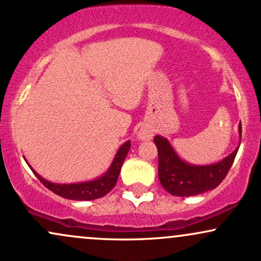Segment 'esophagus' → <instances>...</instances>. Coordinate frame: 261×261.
<instances>
[{
    "label": "esophagus",
    "instance_id": "obj_1",
    "mask_svg": "<svg viewBox=\"0 0 261 261\" xmlns=\"http://www.w3.org/2000/svg\"><path fill=\"white\" fill-rule=\"evenodd\" d=\"M152 136H153V133H152L151 130H148V128H141V130L139 131V139L140 140H151Z\"/></svg>",
    "mask_w": 261,
    "mask_h": 261
}]
</instances>
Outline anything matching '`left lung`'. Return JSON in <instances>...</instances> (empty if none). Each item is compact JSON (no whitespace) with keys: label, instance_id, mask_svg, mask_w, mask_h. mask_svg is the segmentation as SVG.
Segmentation results:
<instances>
[{"label":"left lung","instance_id":"left-lung-1","mask_svg":"<svg viewBox=\"0 0 261 261\" xmlns=\"http://www.w3.org/2000/svg\"><path fill=\"white\" fill-rule=\"evenodd\" d=\"M238 130L242 137V124H239ZM154 143L158 149V178L162 187L172 195L184 197L199 195L217 188L229 172L239 148L238 146L218 163L194 166L182 161L164 137L155 136Z\"/></svg>","mask_w":261,"mask_h":261}]
</instances>
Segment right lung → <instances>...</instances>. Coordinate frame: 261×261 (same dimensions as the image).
I'll list each match as a JSON object with an SVG mask.
<instances>
[{
	"mask_svg": "<svg viewBox=\"0 0 261 261\" xmlns=\"http://www.w3.org/2000/svg\"><path fill=\"white\" fill-rule=\"evenodd\" d=\"M131 147V141H126L124 145L119 148L118 153H116L115 158H114L112 166L107 170L106 174L99 176L98 179H94L92 181H85V182H76V184H56V182H51L45 180L43 176H40L32 168L33 173L35 176L41 181L44 187H46L56 195L65 197V199L70 200H77V201H87V200H94L99 199L107 195L112 189L115 187L116 181H118L119 174H120L121 166L124 163L125 157H126L128 149ZM28 163V162H27Z\"/></svg>",
	"mask_w": 261,
	"mask_h": 261,
	"instance_id": "1",
	"label": "right lung"
}]
</instances>
